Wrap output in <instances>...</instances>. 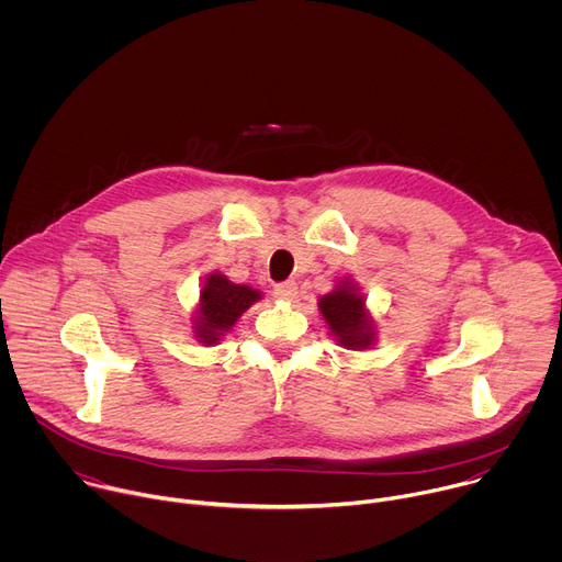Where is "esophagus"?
Returning a JSON list of instances; mask_svg holds the SVG:
<instances>
[{
  "instance_id": "1",
  "label": "esophagus",
  "mask_w": 562,
  "mask_h": 562,
  "mask_svg": "<svg viewBox=\"0 0 562 562\" xmlns=\"http://www.w3.org/2000/svg\"><path fill=\"white\" fill-rule=\"evenodd\" d=\"M273 297L282 300V302H295L297 300V286L293 282H286V284H278L273 289Z\"/></svg>"
}]
</instances>
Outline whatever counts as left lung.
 <instances>
[{"label":"left lung","mask_w":562,"mask_h":562,"mask_svg":"<svg viewBox=\"0 0 562 562\" xmlns=\"http://www.w3.org/2000/svg\"><path fill=\"white\" fill-rule=\"evenodd\" d=\"M317 308L325 317L329 334L340 347L364 351L375 345V319L367 308V297L362 295L358 282L351 278L338 280L334 291L317 300Z\"/></svg>","instance_id":"8db88e82"}]
</instances>
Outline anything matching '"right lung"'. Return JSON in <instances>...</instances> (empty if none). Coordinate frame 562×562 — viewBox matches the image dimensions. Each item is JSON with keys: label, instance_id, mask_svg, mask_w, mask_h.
<instances>
[{"label": "right lung", "instance_id": "1", "mask_svg": "<svg viewBox=\"0 0 562 562\" xmlns=\"http://www.w3.org/2000/svg\"><path fill=\"white\" fill-rule=\"evenodd\" d=\"M262 300L258 289L235 284L220 271L204 278L200 286V300L193 311V338L204 347H215L233 331L235 323L251 304Z\"/></svg>", "mask_w": 562, "mask_h": 562}]
</instances>
